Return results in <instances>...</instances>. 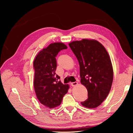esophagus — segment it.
Returning a JSON list of instances; mask_svg holds the SVG:
<instances>
[{"label": "esophagus", "mask_w": 133, "mask_h": 133, "mask_svg": "<svg viewBox=\"0 0 133 133\" xmlns=\"http://www.w3.org/2000/svg\"><path fill=\"white\" fill-rule=\"evenodd\" d=\"M70 84H71V86L74 87V86H75V85H77V84H78V83L76 82H72V83H70Z\"/></svg>", "instance_id": "1"}]
</instances>
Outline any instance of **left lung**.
Wrapping results in <instances>:
<instances>
[{
  "label": "left lung",
  "mask_w": 133,
  "mask_h": 133,
  "mask_svg": "<svg viewBox=\"0 0 133 133\" xmlns=\"http://www.w3.org/2000/svg\"><path fill=\"white\" fill-rule=\"evenodd\" d=\"M69 46L79 62L80 82L88 90V99L82 105L96 108L107 97L113 80L109 55L102 44L94 40L74 41Z\"/></svg>",
  "instance_id": "8db88e82"
}]
</instances>
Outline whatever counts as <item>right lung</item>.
Masks as SVG:
<instances>
[{
    "instance_id": "add662e5",
    "label": "right lung",
    "mask_w": 133,
    "mask_h": 133,
    "mask_svg": "<svg viewBox=\"0 0 133 133\" xmlns=\"http://www.w3.org/2000/svg\"><path fill=\"white\" fill-rule=\"evenodd\" d=\"M67 49L61 43L50 44L40 51L33 62L35 69L34 87L37 98L43 105L49 108L59 105L69 85L63 84L55 73L57 63L55 57L60 50Z\"/></svg>"
}]
</instances>
